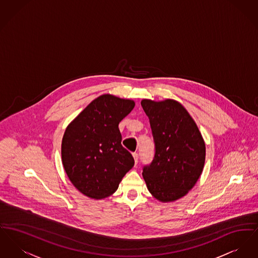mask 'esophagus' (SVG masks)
<instances>
[{
  "label": "esophagus",
  "mask_w": 258,
  "mask_h": 258,
  "mask_svg": "<svg viewBox=\"0 0 258 258\" xmlns=\"http://www.w3.org/2000/svg\"><path fill=\"white\" fill-rule=\"evenodd\" d=\"M133 156H134V159H135V163L137 164L138 163V154L137 153H133Z\"/></svg>",
  "instance_id": "obj_1"
}]
</instances>
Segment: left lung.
Returning a JSON list of instances; mask_svg holds the SVG:
<instances>
[{
    "label": "left lung",
    "instance_id": "1",
    "mask_svg": "<svg viewBox=\"0 0 258 258\" xmlns=\"http://www.w3.org/2000/svg\"><path fill=\"white\" fill-rule=\"evenodd\" d=\"M141 106L149 118L155 156L143 167L149 192L160 202L185 196L203 172L206 144L187 110L173 99H143Z\"/></svg>",
    "mask_w": 258,
    "mask_h": 258
}]
</instances>
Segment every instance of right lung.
Returning a JSON list of instances; mask_svg holds the SVG:
<instances>
[{
    "instance_id": "add662e5",
    "label": "right lung",
    "mask_w": 258,
    "mask_h": 258,
    "mask_svg": "<svg viewBox=\"0 0 258 258\" xmlns=\"http://www.w3.org/2000/svg\"><path fill=\"white\" fill-rule=\"evenodd\" d=\"M135 105L134 100L103 94L66 127L62 164L70 181L87 197L99 200L112 195L134 167V157L121 146L119 123Z\"/></svg>"
}]
</instances>
